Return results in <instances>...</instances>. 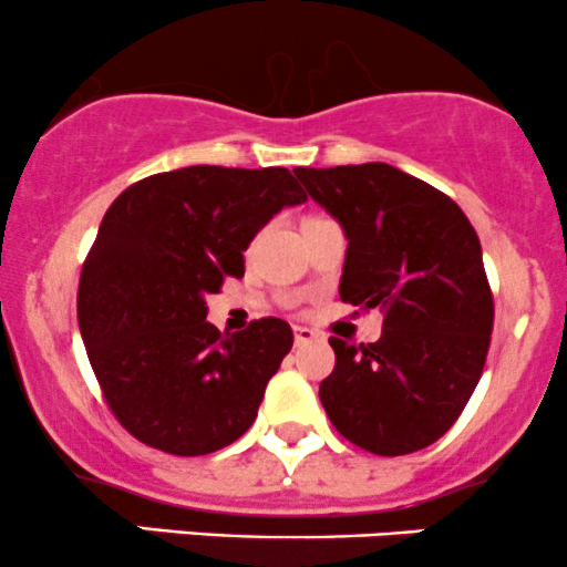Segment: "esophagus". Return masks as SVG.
I'll use <instances>...</instances> for the list:
<instances>
[{
    "label": "esophagus",
    "mask_w": 567,
    "mask_h": 567,
    "mask_svg": "<svg viewBox=\"0 0 567 567\" xmlns=\"http://www.w3.org/2000/svg\"><path fill=\"white\" fill-rule=\"evenodd\" d=\"M292 338H296V347H306V343L317 341L320 333H317V330H311V328H306V324H296V328H292Z\"/></svg>",
    "instance_id": "34e87169"
}]
</instances>
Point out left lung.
<instances>
[{
    "label": "left lung",
    "mask_w": 567,
    "mask_h": 567,
    "mask_svg": "<svg viewBox=\"0 0 567 567\" xmlns=\"http://www.w3.org/2000/svg\"><path fill=\"white\" fill-rule=\"evenodd\" d=\"M341 224V301L383 311L375 343L330 338V424L375 455H405L455 424L483 375L493 296L483 247L451 197L386 162L292 171Z\"/></svg>",
    "instance_id": "obj_1"
}]
</instances>
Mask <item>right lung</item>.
I'll use <instances>...</instances> for the list:
<instances>
[{"label": "right lung", "instance_id": "right-lung-1", "mask_svg": "<svg viewBox=\"0 0 567 567\" xmlns=\"http://www.w3.org/2000/svg\"><path fill=\"white\" fill-rule=\"evenodd\" d=\"M301 202L285 167L216 165L148 175L112 202L82 266L76 315L103 396L133 437L207 455L252 426L292 330L266 317L220 333L205 298L243 277L252 237Z\"/></svg>", "mask_w": 567, "mask_h": 567}]
</instances>
